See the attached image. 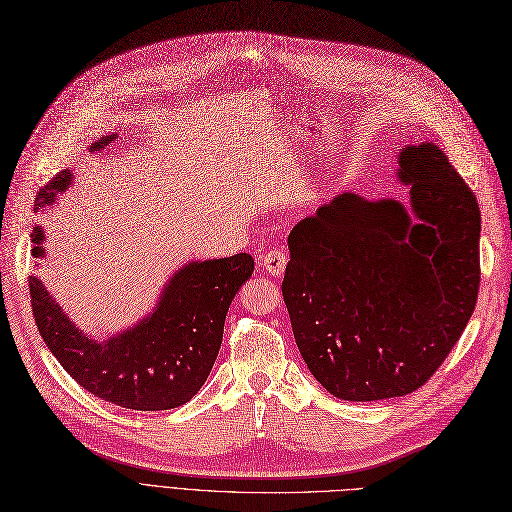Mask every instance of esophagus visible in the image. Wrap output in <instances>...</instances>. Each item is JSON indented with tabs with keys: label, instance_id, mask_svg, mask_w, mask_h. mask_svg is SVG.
Masks as SVG:
<instances>
[{
	"label": "esophagus",
	"instance_id": "1",
	"mask_svg": "<svg viewBox=\"0 0 512 512\" xmlns=\"http://www.w3.org/2000/svg\"><path fill=\"white\" fill-rule=\"evenodd\" d=\"M287 261L289 259H287L285 251L270 249V251H266V253L259 257V266L266 270L270 276H280L282 272H285V268H287Z\"/></svg>",
	"mask_w": 512,
	"mask_h": 512
}]
</instances>
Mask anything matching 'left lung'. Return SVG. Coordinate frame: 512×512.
<instances>
[{
    "label": "left lung",
    "instance_id": "8db88e82",
    "mask_svg": "<svg viewBox=\"0 0 512 512\" xmlns=\"http://www.w3.org/2000/svg\"><path fill=\"white\" fill-rule=\"evenodd\" d=\"M399 200L339 194L289 234L282 297L310 373L342 401L424 386L475 312L481 211L434 143L407 145Z\"/></svg>",
    "mask_w": 512,
    "mask_h": 512
}]
</instances>
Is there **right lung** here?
I'll return each instance as SVG.
<instances>
[{"instance_id": "add662e5", "label": "right lung", "mask_w": 512, "mask_h": 512, "mask_svg": "<svg viewBox=\"0 0 512 512\" xmlns=\"http://www.w3.org/2000/svg\"><path fill=\"white\" fill-rule=\"evenodd\" d=\"M113 139L101 137L90 151L105 149ZM71 179V170H63L48 181L37 192L35 211L52 206ZM31 242L33 257H44L42 225ZM253 270L249 253L189 261L170 276L154 312L105 342L73 325L40 278L29 276V293L46 346L84 390L126 409L164 411L185 405L206 382L221 348L225 314Z\"/></svg>"}]
</instances>
